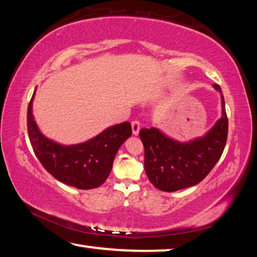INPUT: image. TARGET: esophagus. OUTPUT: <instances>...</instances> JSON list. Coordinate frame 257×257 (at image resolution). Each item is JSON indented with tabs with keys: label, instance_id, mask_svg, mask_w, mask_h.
<instances>
[{
	"label": "esophagus",
	"instance_id": "esophagus-1",
	"mask_svg": "<svg viewBox=\"0 0 257 257\" xmlns=\"http://www.w3.org/2000/svg\"><path fill=\"white\" fill-rule=\"evenodd\" d=\"M132 129H133V135L137 136V135L139 134V130H141V123H139V121H133Z\"/></svg>",
	"mask_w": 257,
	"mask_h": 257
}]
</instances>
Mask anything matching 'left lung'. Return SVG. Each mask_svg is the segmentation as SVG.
<instances>
[{
	"label": "left lung",
	"instance_id": "1",
	"mask_svg": "<svg viewBox=\"0 0 257 257\" xmlns=\"http://www.w3.org/2000/svg\"><path fill=\"white\" fill-rule=\"evenodd\" d=\"M213 87L220 93L222 115L202 137L179 142L158 128L139 132L145 150V172L155 188L171 193L197 185L222 155L228 118L222 90L219 85Z\"/></svg>",
	"mask_w": 257,
	"mask_h": 257
}]
</instances>
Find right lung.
Returning <instances> with one entry per match:
<instances>
[{"instance_id": "add662e5", "label": "right lung", "mask_w": 257, "mask_h": 257, "mask_svg": "<svg viewBox=\"0 0 257 257\" xmlns=\"http://www.w3.org/2000/svg\"><path fill=\"white\" fill-rule=\"evenodd\" d=\"M35 90L27 112L30 144L46 171L56 180L78 189H93L107 179L120 146L132 136V125L122 122L103 130L80 144L63 145L42 134L33 114Z\"/></svg>"}]
</instances>
